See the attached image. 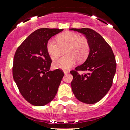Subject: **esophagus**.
<instances>
[{
	"label": "esophagus",
	"mask_w": 130,
	"mask_h": 130,
	"mask_svg": "<svg viewBox=\"0 0 130 130\" xmlns=\"http://www.w3.org/2000/svg\"><path fill=\"white\" fill-rule=\"evenodd\" d=\"M63 72H64V74H67L69 73V72H68V71H63Z\"/></svg>",
	"instance_id": "esophagus-1"
}]
</instances>
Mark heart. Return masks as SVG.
<instances>
[{
  "mask_svg": "<svg viewBox=\"0 0 130 130\" xmlns=\"http://www.w3.org/2000/svg\"><path fill=\"white\" fill-rule=\"evenodd\" d=\"M58 41V43L53 39L48 41L47 51L48 55L54 60L59 56L61 48H66L64 54L67 56L54 61L53 67L54 69H68L74 65L76 59L82 62L88 56L90 45L86 38L80 37L78 34L68 31L59 35Z\"/></svg>",
  "mask_w": 130,
  "mask_h": 130,
  "instance_id": "1",
  "label": "heart"
}]
</instances>
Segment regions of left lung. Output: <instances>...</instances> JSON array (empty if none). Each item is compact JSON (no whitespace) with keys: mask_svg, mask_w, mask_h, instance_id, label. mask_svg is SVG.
<instances>
[{"mask_svg":"<svg viewBox=\"0 0 130 130\" xmlns=\"http://www.w3.org/2000/svg\"><path fill=\"white\" fill-rule=\"evenodd\" d=\"M86 36L89 54L82 65L71 71V87L75 97L86 104H94L103 98L110 89L116 72L115 56L111 47L98 32L89 28L70 29ZM87 74L79 75L77 71Z\"/></svg>","mask_w":130,"mask_h":130,"instance_id":"1","label":"left lung"}]
</instances>
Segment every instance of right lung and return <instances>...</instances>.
<instances>
[{"instance_id": "obj_1", "label": "right lung", "mask_w": 130, "mask_h": 130, "mask_svg": "<svg viewBox=\"0 0 130 130\" xmlns=\"http://www.w3.org/2000/svg\"><path fill=\"white\" fill-rule=\"evenodd\" d=\"M63 29L42 28L31 33L18 47L14 56L13 76L24 99L34 106L50 103L58 92L64 73L51 71L52 60L47 43Z\"/></svg>"}]
</instances>
